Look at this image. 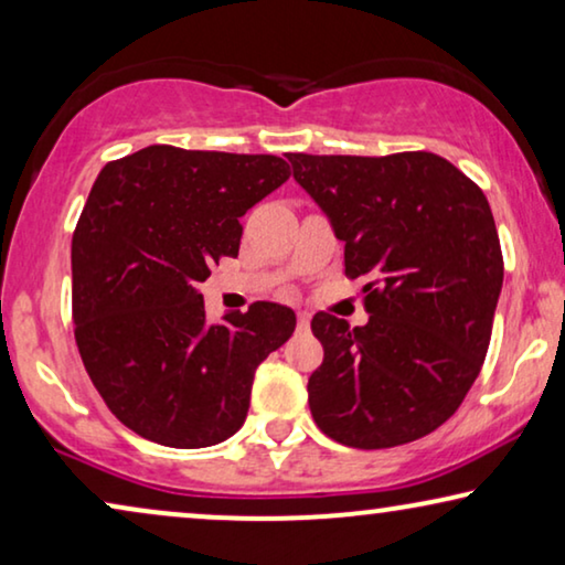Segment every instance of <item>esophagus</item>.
<instances>
[{"label": "esophagus", "instance_id": "obj_1", "mask_svg": "<svg viewBox=\"0 0 565 565\" xmlns=\"http://www.w3.org/2000/svg\"><path fill=\"white\" fill-rule=\"evenodd\" d=\"M308 323H311V316L306 311H298V329H308Z\"/></svg>", "mask_w": 565, "mask_h": 565}]
</instances>
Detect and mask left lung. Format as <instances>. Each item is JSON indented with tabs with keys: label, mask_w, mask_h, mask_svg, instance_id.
<instances>
[{
	"label": "left lung",
	"mask_w": 565,
	"mask_h": 565,
	"mask_svg": "<svg viewBox=\"0 0 565 565\" xmlns=\"http://www.w3.org/2000/svg\"><path fill=\"white\" fill-rule=\"evenodd\" d=\"M288 159L344 242V273L367 280L365 327L311 321L313 422L360 450L414 443L458 412L489 350L504 282L489 200L429 151Z\"/></svg>",
	"instance_id": "left-lung-1"
}]
</instances>
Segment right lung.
Wrapping results in <instances>:
<instances>
[{
    "label": "right lung",
    "mask_w": 565,
    "mask_h": 565,
    "mask_svg": "<svg viewBox=\"0 0 565 565\" xmlns=\"http://www.w3.org/2000/svg\"><path fill=\"white\" fill-rule=\"evenodd\" d=\"M290 177L269 153L146 149L110 161L72 238L74 337L118 419L180 450L242 429L254 370L288 342L296 313L257 300L207 321L198 285L236 257L238 218Z\"/></svg>",
    "instance_id": "1"
}]
</instances>
